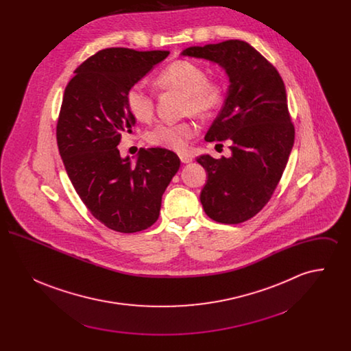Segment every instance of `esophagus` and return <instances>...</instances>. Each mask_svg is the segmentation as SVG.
Returning a JSON list of instances; mask_svg holds the SVG:
<instances>
[{
    "label": "esophagus",
    "instance_id": "obj_1",
    "mask_svg": "<svg viewBox=\"0 0 351 351\" xmlns=\"http://www.w3.org/2000/svg\"><path fill=\"white\" fill-rule=\"evenodd\" d=\"M179 156H180V160L183 162V163H191L192 160H193V158H192V155H189V154H186V152H180L179 154Z\"/></svg>",
    "mask_w": 351,
    "mask_h": 351
}]
</instances>
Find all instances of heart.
Listing matches in <instances>:
<instances>
[{
	"label": "heart",
	"mask_w": 351,
	"mask_h": 351,
	"mask_svg": "<svg viewBox=\"0 0 351 351\" xmlns=\"http://www.w3.org/2000/svg\"><path fill=\"white\" fill-rule=\"evenodd\" d=\"M156 84L163 89L183 92V113H193L197 117L215 116L226 100V86L222 80L208 77L205 68L186 59H176L167 64L158 73ZM125 104L139 121H149L154 116L155 100L142 83L132 84L126 89ZM195 132L196 126L189 119L159 122L146 133V139L152 146L182 151Z\"/></svg>",
	"instance_id": "obj_1"
}]
</instances>
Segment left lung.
I'll return each instance as SVG.
<instances>
[{
	"mask_svg": "<svg viewBox=\"0 0 351 351\" xmlns=\"http://www.w3.org/2000/svg\"><path fill=\"white\" fill-rule=\"evenodd\" d=\"M183 55L216 62L229 75L226 100L205 139L229 142L232 156L197 158L208 172L200 200L217 222H245L271 200L293 146L283 79L261 52L238 39L189 47Z\"/></svg>",
	"mask_w": 351,
	"mask_h": 351,
	"instance_id": "8db88e82",
	"label": "left lung"
}]
</instances>
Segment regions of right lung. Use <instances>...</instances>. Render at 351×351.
Here are the masks:
<instances>
[{
  "mask_svg": "<svg viewBox=\"0 0 351 351\" xmlns=\"http://www.w3.org/2000/svg\"><path fill=\"white\" fill-rule=\"evenodd\" d=\"M168 53L104 49L75 69L64 90L56 141L68 178L90 215L119 233L156 222L162 196L180 168L179 156L167 149H142L132 163L117 147L135 125L126 89Z\"/></svg>",
  "mask_w": 351,
  "mask_h": 351,
  "instance_id": "right-lung-1",
  "label": "right lung"
}]
</instances>
